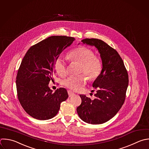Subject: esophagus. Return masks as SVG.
<instances>
[{"instance_id": "34e87169", "label": "esophagus", "mask_w": 149, "mask_h": 149, "mask_svg": "<svg viewBox=\"0 0 149 149\" xmlns=\"http://www.w3.org/2000/svg\"><path fill=\"white\" fill-rule=\"evenodd\" d=\"M68 93L69 96L70 97H72L73 95H74L75 94H74V92H73V91H72L71 90H68Z\"/></svg>"}]
</instances>
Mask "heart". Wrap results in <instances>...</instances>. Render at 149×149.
I'll return each instance as SVG.
<instances>
[{
    "label": "heart",
    "mask_w": 149,
    "mask_h": 149,
    "mask_svg": "<svg viewBox=\"0 0 149 149\" xmlns=\"http://www.w3.org/2000/svg\"><path fill=\"white\" fill-rule=\"evenodd\" d=\"M72 62L80 63V73H84L90 81L95 80L101 74L103 65L101 59L94 55V51L86 47L80 46L71 51L68 55ZM54 69L61 76L66 74V63L61 56H58L54 62ZM87 78L84 74L71 76L65 79L63 85L74 91H77L84 86Z\"/></svg>",
    "instance_id": "obj_1"
}]
</instances>
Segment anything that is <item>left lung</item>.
I'll return each instance as SVG.
<instances>
[{
  "mask_svg": "<svg viewBox=\"0 0 149 149\" xmlns=\"http://www.w3.org/2000/svg\"><path fill=\"white\" fill-rule=\"evenodd\" d=\"M81 41L97 48L103 69L93 84L97 90L95 98L92 100L85 95H80L81 104L77 108V112L84 122L101 124L113 118L123 104L129 83L128 74L118 52L107 43L96 38H86Z\"/></svg>",
  "mask_w": 149,
  "mask_h": 149,
  "instance_id": "1",
  "label": "left lung"
}]
</instances>
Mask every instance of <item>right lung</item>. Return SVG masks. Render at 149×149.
Listing matches in <instances>:
<instances>
[{"instance_id": "obj_1", "label": "right lung", "mask_w": 149, "mask_h": 149, "mask_svg": "<svg viewBox=\"0 0 149 149\" xmlns=\"http://www.w3.org/2000/svg\"><path fill=\"white\" fill-rule=\"evenodd\" d=\"M74 40L71 37L51 36L31 47L24 56L16 76L17 93L21 105L33 118H54L61 102L68 98L65 88L54 93L48 84L55 73V61Z\"/></svg>"}]
</instances>
